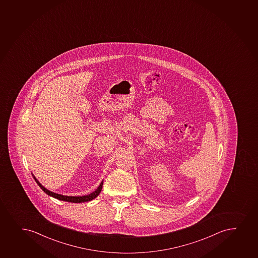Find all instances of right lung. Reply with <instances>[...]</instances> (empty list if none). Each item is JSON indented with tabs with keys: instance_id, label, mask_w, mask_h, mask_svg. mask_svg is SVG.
<instances>
[{
	"instance_id": "obj_1",
	"label": "right lung",
	"mask_w": 258,
	"mask_h": 258,
	"mask_svg": "<svg viewBox=\"0 0 258 258\" xmlns=\"http://www.w3.org/2000/svg\"><path fill=\"white\" fill-rule=\"evenodd\" d=\"M32 176L35 180H36V182L37 183V185L41 187V189L43 190V192H46L48 196H52L55 199L60 200V201H64V202H68V203H85V202H89V201H92V200L95 199L97 196L100 194L101 192L102 187H103V183L104 181L102 180V182L100 183V185L98 186V188L95 190L94 192H91V194H89V195H86V196H62V195H59V194H56V192H51V191H49V190L47 189L46 187L41 184V183L37 180L36 177L34 176V174L32 173Z\"/></svg>"
}]
</instances>
